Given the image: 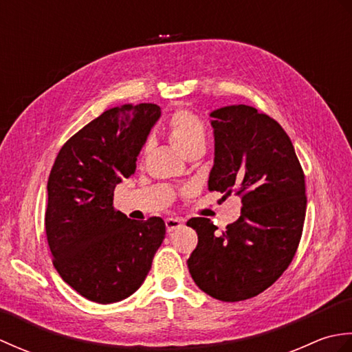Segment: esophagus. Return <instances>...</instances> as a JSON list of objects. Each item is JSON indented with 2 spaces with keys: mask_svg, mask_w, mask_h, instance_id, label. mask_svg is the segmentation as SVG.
<instances>
[{
  "mask_svg": "<svg viewBox=\"0 0 352 352\" xmlns=\"http://www.w3.org/2000/svg\"><path fill=\"white\" fill-rule=\"evenodd\" d=\"M164 222H166L168 233H170V231H174L183 226V219H180V218H168Z\"/></svg>",
  "mask_w": 352,
  "mask_h": 352,
  "instance_id": "obj_1",
  "label": "esophagus"
}]
</instances>
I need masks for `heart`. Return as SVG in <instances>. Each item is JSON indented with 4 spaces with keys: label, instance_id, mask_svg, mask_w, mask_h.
<instances>
[{
    "label": "heart",
    "instance_id": "heart-1",
    "mask_svg": "<svg viewBox=\"0 0 352 352\" xmlns=\"http://www.w3.org/2000/svg\"><path fill=\"white\" fill-rule=\"evenodd\" d=\"M168 134L172 144L183 155H188L195 149H204L206 146V125L198 115L188 109L175 110L168 122ZM149 144L142 148V155H145Z\"/></svg>",
    "mask_w": 352,
    "mask_h": 352
}]
</instances>
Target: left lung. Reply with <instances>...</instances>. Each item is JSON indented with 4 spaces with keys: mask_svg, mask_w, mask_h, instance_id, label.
I'll use <instances>...</instances> for the list:
<instances>
[{
    "mask_svg": "<svg viewBox=\"0 0 352 352\" xmlns=\"http://www.w3.org/2000/svg\"><path fill=\"white\" fill-rule=\"evenodd\" d=\"M214 164L208 190L242 199V214L218 233L193 218L198 245L188 260L197 286L216 300H250L280 278L300 245L307 208L305 175L283 126L251 106L210 115Z\"/></svg>",
    "mask_w": 352,
    "mask_h": 352,
    "instance_id": "1",
    "label": "left lung"
}]
</instances>
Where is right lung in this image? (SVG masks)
<instances>
[{
	"mask_svg": "<svg viewBox=\"0 0 352 352\" xmlns=\"http://www.w3.org/2000/svg\"><path fill=\"white\" fill-rule=\"evenodd\" d=\"M157 104L111 107L65 142L48 178L45 231L65 283L100 304L134 294L151 269L166 226L129 219L113 207L116 184L136 170Z\"/></svg>",
	"mask_w": 352,
	"mask_h": 352,
	"instance_id": "right-lung-1",
	"label": "right lung"
}]
</instances>
